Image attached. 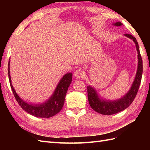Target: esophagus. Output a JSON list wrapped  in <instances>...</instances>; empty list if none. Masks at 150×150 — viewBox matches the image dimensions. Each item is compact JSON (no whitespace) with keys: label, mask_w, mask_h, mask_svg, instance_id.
Here are the masks:
<instances>
[{"label":"esophagus","mask_w":150,"mask_h":150,"mask_svg":"<svg viewBox=\"0 0 150 150\" xmlns=\"http://www.w3.org/2000/svg\"><path fill=\"white\" fill-rule=\"evenodd\" d=\"M74 75V76L76 77V78H78V79L83 78V76H84V71H83L82 69H77V70H76V71H75Z\"/></svg>","instance_id":"obj_1"}]
</instances>
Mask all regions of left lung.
I'll return each mask as SVG.
<instances>
[{
	"label": "left lung",
	"instance_id": "obj_1",
	"mask_svg": "<svg viewBox=\"0 0 150 150\" xmlns=\"http://www.w3.org/2000/svg\"><path fill=\"white\" fill-rule=\"evenodd\" d=\"M113 25L119 27L122 25L121 22H117L116 23H113ZM126 37L132 39L136 45L138 52V69L134 80L132 86L123 97L117 100H105L99 96L98 93L96 91L93 87L88 86L87 87L88 89V98L90 106L93 108L95 111L104 115H111L116 114V113L122 111L126 109L130 104L132 103L137 96L138 91L139 87L142 78L143 73V61L142 56L140 54L139 48L138 43L137 39L132 35L129 34H124Z\"/></svg>",
	"mask_w": 150,
	"mask_h": 150
}]
</instances>
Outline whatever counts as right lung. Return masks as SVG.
<instances>
[{"label":"right lung","instance_id":"add662e5","mask_svg":"<svg viewBox=\"0 0 150 150\" xmlns=\"http://www.w3.org/2000/svg\"><path fill=\"white\" fill-rule=\"evenodd\" d=\"M8 76L13 94L21 107L29 114L42 118H48L52 117L57 114L62 110L67 89L71 83L72 78V74L71 72L66 74L61 78L54 93L47 101L41 104H35L28 103L22 100L16 93L12 84L10 74V59L8 64Z\"/></svg>","mask_w":150,"mask_h":150}]
</instances>
